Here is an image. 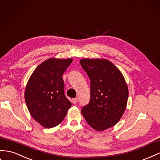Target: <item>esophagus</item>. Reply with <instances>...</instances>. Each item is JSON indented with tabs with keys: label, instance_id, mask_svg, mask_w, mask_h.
<instances>
[{
	"label": "esophagus",
	"instance_id": "esophagus-1",
	"mask_svg": "<svg viewBox=\"0 0 160 160\" xmlns=\"http://www.w3.org/2000/svg\"><path fill=\"white\" fill-rule=\"evenodd\" d=\"M77 102H78V98H73L72 100V102L74 103V104H76V103H77Z\"/></svg>",
	"mask_w": 160,
	"mask_h": 160
}]
</instances>
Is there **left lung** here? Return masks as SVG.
Masks as SVG:
<instances>
[{
  "label": "left lung",
  "mask_w": 160,
  "mask_h": 160,
  "mask_svg": "<svg viewBox=\"0 0 160 160\" xmlns=\"http://www.w3.org/2000/svg\"><path fill=\"white\" fill-rule=\"evenodd\" d=\"M80 64L90 79V101L81 113L97 131L117 123L126 110L128 89L122 72L106 59L84 58Z\"/></svg>",
  "instance_id": "obj_1"
}]
</instances>
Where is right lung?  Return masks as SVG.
Masks as SVG:
<instances>
[{"instance_id": "1", "label": "right lung", "mask_w": 160, "mask_h": 160, "mask_svg": "<svg viewBox=\"0 0 160 160\" xmlns=\"http://www.w3.org/2000/svg\"><path fill=\"white\" fill-rule=\"evenodd\" d=\"M72 59L50 58L32 73L25 91V100L30 114L42 126H57L71 106L64 92L62 75Z\"/></svg>"}]
</instances>
